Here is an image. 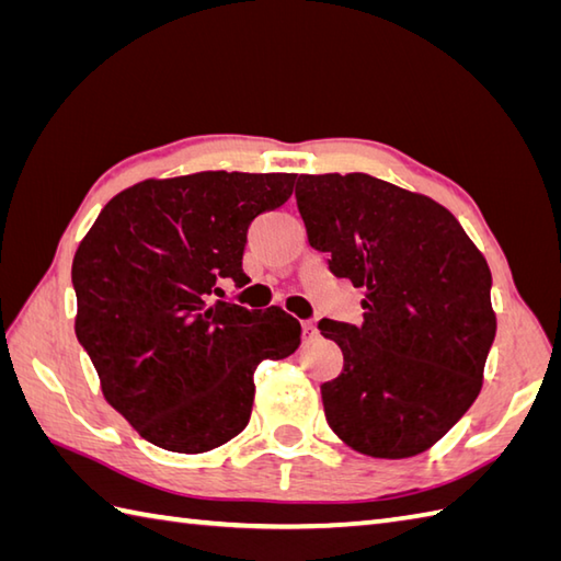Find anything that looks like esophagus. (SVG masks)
I'll list each match as a JSON object with an SVG mask.
<instances>
[{"label":"esophagus","mask_w":561,"mask_h":561,"mask_svg":"<svg viewBox=\"0 0 561 561\" xmlns=\"http://www.w3.org/2000/svg\"><path fill=\"white\" fill-rule=\"evenodd\" d=\"M316 337H318L316 323H313V320H306V323H304V340H306V342H313Z\"/></svg>","instance_id":"esophagus-1"}]
</instances>
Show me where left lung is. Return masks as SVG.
Listing matches in <instances>:
<instances>
[{
    "label": "left lung",
    "instance_id": "left-lung-1",
    "mask_svg": "<svg viewBox=\"0 0 561 561\" xmlns=\"http://www.w3.org/2000/svg\"><path fill=\"white\" fill-rule=\"evenodd\" d=\"M296 205L330 272L366 291L362 325L318 323L344 354L320 386L328 424L364 456H416L480 396L490 265L446 207L374 175H299Z\"/></svg>",
    "mask_w": 561,
    "mask_h": 561
}]
</instances>
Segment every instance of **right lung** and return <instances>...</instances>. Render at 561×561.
I'll return each instance as SVG.
<instances>
[{
  "instance_id": "right-lung-1",
  "label": "right lung",
  "mask_w": 561,
  "mask_h": 561,
  "mask_svg": "<svg viewBox=\"0 0 561 561\" xmlns=\"http://www.w3.org/2000/svg\"><path fill=\"white\" fill-rule=\"evenodd\" d=\"M294 181L226 171L145 181L115 195L81 241L77 340L105 400L149 444L205 453L231 440L250 420L257 364L299 350L301 323L279 306L217 299L224 282H250V224L282 207Z\"/></svg>"
}]
</instances>
